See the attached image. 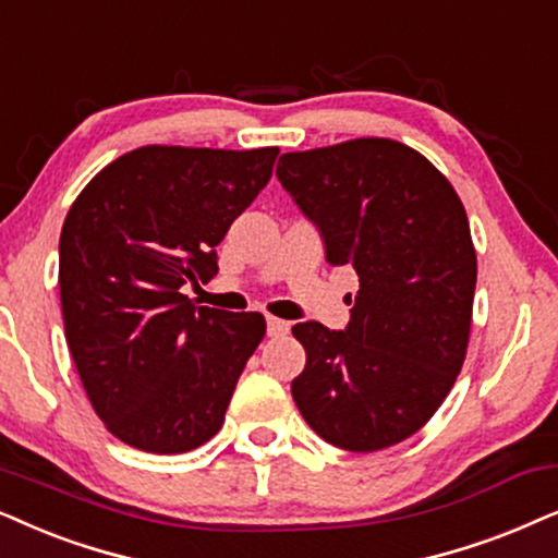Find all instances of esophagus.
<instances>
[{"instance_id": "34e87169", "label": "esophagus", "mask_w": 558, "mask_h": 558, "mask_svg": "<svg viewBox=\"0 0 558 558\" xmlns=\"http://www.w3.org/2000/svg\"><path fill=\"white\" fill-rule=\"evenodd\" d=\"M266 330H269V336H284V332H289V323L281 320V317H274L269 315L266 317Z\"/></svg>"}]
</instances>
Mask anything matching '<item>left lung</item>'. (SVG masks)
Masks as SVG:
<instances>
[{"label": "left lung", "instance_id": "1", "mask_svg": "<svg viewBox=\"0 0 558 558\" xmlns=\"http://www.w3.org/2000/svg\"><path fill=\"white\" fill-rule=\"evenodd\" d=\"M279 182L353 266L345 330L296 323L307 364L292 397L310 428L353 453L389 448L436 415L464 366L476 251L451 182L389 137L284 154Z\"/></svg>", "mask_w": 558, "mask_h": 558}]
</instances>
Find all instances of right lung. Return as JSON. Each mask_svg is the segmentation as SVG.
Instances as JSON below:
<instances>
[{"mask_svg": "<svg viewBox=\"0 0 558 558\" xmlns=\"http://www.w3.org/2000/svg\"><path fill=\"white\" fill-rule=\"evenodd\" d=\"M279 148L143 146L107 163L61 230V313L105 428L148 453H184L226 421L262 313L197 307L215 245L271 179Z\"/></svg>", "mask_w": 558, "mask_h": 558, "instance_id": "obj_1", "label": "right lung"}]
</instances>
